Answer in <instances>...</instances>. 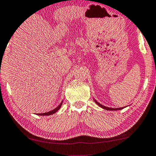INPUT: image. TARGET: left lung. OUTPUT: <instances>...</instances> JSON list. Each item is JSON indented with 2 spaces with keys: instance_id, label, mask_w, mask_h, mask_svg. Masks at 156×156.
Masks as SVG:
<instances>
[{
  "instance_id": "obj_1",
  "label": "left lung",
  "mask_w": 156,
  "mask_h": 156,
  "mask_svg": "<svg viewBox=\"0 0 156 156\" xmlns=\"http://www.w3.org/2000/svg\"><path fill=\"white\" fill-rule=\"evenodd\" d=\"M94 101H95V103L96 104H97L98 106L99 107H102V109H106V110H121V109H124V108H125V107H119V108H111V107H105V106H104V105H101L100 103H99L98 102V101H96L95 99H94Z\"/></svg>"
}]
</instances>
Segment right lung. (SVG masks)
Returning <instances> with one entry per match:
<instances>
[{"label": "right lung", "mask_w": 156, "mask_h": 156, "mask_svg": "<svg viewBox=\"0 0 156 156\" xmlns=\"http://www.w3.org/2000/svg\"><path fill=\"white\" fill-rule=\"evenodd\" d=\"M62 104H63V101H62V102H61V104L59 105L58 107H56L55 109H53V110H51V111H50V112H45V113L37 114V115H41V116H49V115H53V114L56 113V112L58 111V109L61 108V105H62Z\"/></svg>", "instance_id": "1"}]
</instances>
